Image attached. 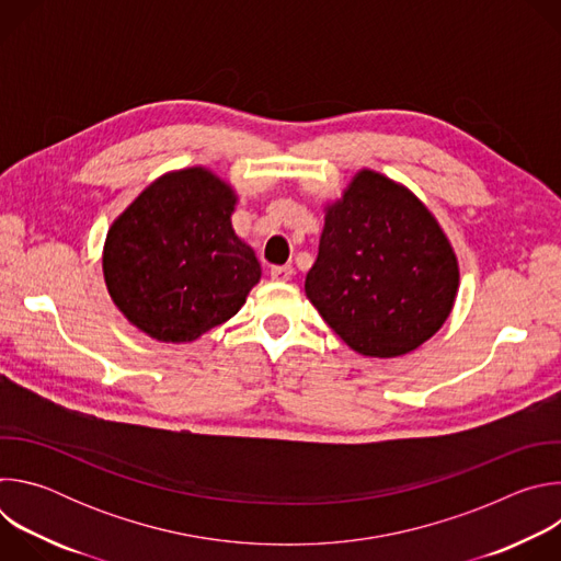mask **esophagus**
I'll return each mask as SVG.
<instances>
[{"mask_svg":"<svg viewBox=\"0 0 561 561\" xmlns=\"http://www.w3.org/2000/svg\"><path fill=\"white\" fill-rule=\"evenodd\" d=\"M271 277L275 282H288L293 277V266H273Z\"/></svg>","mask_w":561,"mask_h":561,"instance_id":"1","label":"esophagus"}]
</instances>
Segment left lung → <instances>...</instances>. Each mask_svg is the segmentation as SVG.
I'll list each match as a JSON object with an SVG mask.
<instances>
[{
  "label": "left lung",
  "mask_w": 561,
  "mask_h": 561,
  "mask_svg": "<svg viewBox=\"0 0 561 561\" xmlns=\"http://www.w3.org/2000/svg\"><path fill=\"white\" fill-rule=\"evenodd\" d=\"M306 297L359 355L399 357L431 340L455 304V251L402 184L359 171L327 206Z\"/></svg>",
  "instance_id": "8db88e82"
}]
</instances>
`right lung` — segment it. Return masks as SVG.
Segmentation results:
<instances>
[{"instance_id":"right-lung-1","label":"right lung","mask_w":561,"mask_h":561,"mask_svg":"<svg viewBox=\"0 0 561 561\" xmlns=\"http://www.w3.org/2000/svg\"><path fill=\"white\" fill-rule=\"evenodd\" d=\"M234 191L195 167L152 182L113 221L104 279L128 322L157 342H193L244 306L262 268L232 230Z\"/></svg>"}]
</instances>
